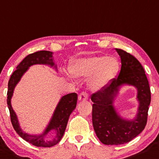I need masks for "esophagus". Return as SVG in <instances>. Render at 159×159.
<instances>
[{"label":"esophagus","mask_w":159,"mask_h":159,"mask_svg":"<svg viewBox=\"0 0 159 159\" xmlns=\"http://www.w3.org/2000/svg\"><path fill=\"white\" fill-rule=\"evenodd\" d=\"M78 99H79L80 101H85L88 99V94L85 92H83L81 94H80L79 97H78Z\"/></svg>","instance_id":"obj_1"}]
</instances>
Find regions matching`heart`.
Returning a JSON list of instances; mask_svg holds the SVG:
<instances>
[{"mask_svg": "<svg viewBox=\"0 0 159 159\" xmlns=\"http://www.w3.org/2000/svg\"><path fill=\"white\" fill-rule=\"evenodd\" d=\"M119 61L115 57L95 56L76 58L71 62L70 73L76 77L91 78L89 87L92 92H100L111 83L118 75Z\"/></svg>", "mask_w": 159, "mask_h": 159, "instance_id": "b5f03b06", "label": "heart"}]
</instances>
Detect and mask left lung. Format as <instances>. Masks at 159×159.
<instances>
[{
  "instance_id": "left-lung-1",
  "label": "left lung",
  "mask_w": 159,
  "mask_h": 159,
  "mask_svg": "<svg viewBox=\"0 0 159 159\" xmlns=\"http://www.w3.org/2000/svg\"><path fill=\"white\" fill-rule=\"evenodd\" d=\"M121 58V70L117 79L102 92L92 96V124L96 135L105 145H119L133 140L147 125L151 101L149 82L139 61L125 51L116 49ZM124 86H132L137 91L138 107L131 118L124 117L115 102Z\"/></svg>"
}]
</instances>
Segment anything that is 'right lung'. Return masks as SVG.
<instances>
[{"mask_svg":"<svg viewBox=\"0 0 159 159\" xmlns=\"http://www.w3.org/2000/svg\"><path fill=\"white\" fill-rule=\"evenodd\" d=\"M36 65L49 66L58 72V67L53 57V52L50 51H39L28 55L17 66L16 70L10 76L8 83L7 106L10 110V119L14 129L22 139L30 143L32 145L39 147H51L56 145L61 140L65 134L69 117L75 110L77 102V94L70 93L62 96L58 101L50 120L45 129L40 134H28L21 128L19 119L12 107L11 99L13 96L14 89L22 77L30 67ZM50 133L54 134V137L51 140H47L46 137Z\"/></svg>","mask_w":159,"mask_h":159,"instance_id":"right-lung-1","label":"right lung"}]
</instances>
